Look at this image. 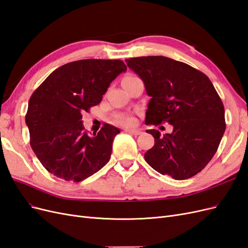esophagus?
<instances>
[{
	"mask_svg": "<svg viewBox=\"0 0 248 248\" xmlns=\"http://www.w3.org/2000/svg\"><path fill=\"white\" fill-rule=\"evenodd\" d=\"M126 131L129 134H132V136H140V134L141 133V131L138 130V129H127Z\"/></svg>",
	"mask_w": 248,
	"mask_h": 248,
	"instance_id": "esophagus-1",
	"label": "esophagus"
}]
</instances>
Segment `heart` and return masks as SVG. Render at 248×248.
<instances>
[{"label": "heart", "mask_w": 248, "mask_h": 248, "mask_svg": "<svg viewBox=\"0 0 248 248\" xmlns=\"http://www.w3.org/2000/svg\"><path fill=\"white\" fill-rule=\"evenodd\" d=\"M134 78V77L129 76V77H126L125 78ZM120 121H121L122 123H125V124H130L132 122V119L130 117H128V116H124V117H122L121 119H120Z\"/></svg>", "instance_id": "obj_1"}]
</instances>
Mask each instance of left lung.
<instances>
[{
    "instance_id": "8db88e82",
    "label": "left lung",
    "mask_w": 248,
    "mask_h": 248,
    "mask_svg": "<svg viewBox=\"0 0 248 248\" xmlns=\"http://www.w3.org/2000/svg\"><path fill=\"white\" fill-rule=\"evenodd\" d=\"M151 97L146 124L168 122L172 132L150 129L154 146L145 153L150 167L175 180L193 177L212 159L226 130L219 95L202 72L162 56L127 59Z\"/></svg>"
}]
</instances>
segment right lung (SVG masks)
<instances>
[{"instance_id": "add662e5", "label": "right lung", "mask_w": 248, "mask_h": 248, "mask_svg": "<svg viewBox=\"0 0 248 248\" xmlns=\"http://www.w3.org/2000/svg\"><path fill=\"white\" fill-rule=\"evenodd\" d=\"M126 69L120 60H79L59 67L35 90L26 124L30 145L50 174L80 182L108 162L120 129L106 124L89 136L81 114L100 103L110 82Z\"/></svg>"}]
</instances>
